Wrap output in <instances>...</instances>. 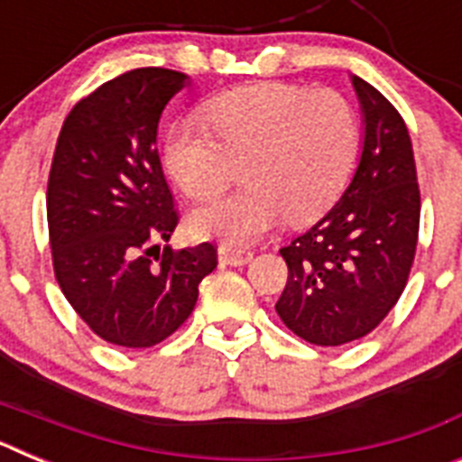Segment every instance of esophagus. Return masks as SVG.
I'll use <instances>...</instances> for the list:
<instances>
[{
	"instance_id": "esophagus-1",
	"label": "esophagus",
	"mask_w": 462,
	"mask_h": 462,
	"mask_svg": "<svg viewBox=\"0 0 462 462\" xmlns=\"http://www.w3.org/2000/svg\"><path fill=\"white\" fill-rule=\"evenodd\" d=\"M219 263L224 266H245V263H250L252 261V252L243 250V247H234V245L222 243L219 245Z\"/></svg>"
}]
</instances>
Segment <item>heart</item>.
Returning <instances> with one entry per match:
<instances>
[{
	"mask_svg": "<svg viewBox=\"0 0 462 462\" xmlns=\"http://www.w3.org/2000/svg\"><path fill=\"white\" fill-rule=\"evenodd\" d=\"M203 122L173 126L164 166L196 201L222 194L243 164L245 189L191 215L199 236L250 245L284 215H319L352 171L358 148L356 110L340 92L261 83L208 101Z\"/></svg>",
	"mask_w": 462,
	"mask_h": 462,
	"instance_id": "heart-1",
	"label": "heart"
}]
</instances>
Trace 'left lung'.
I'll return each mask as SVG.
<instances>
[{"mask_svg": "<svg viewBox=\"0 0 462 462\" xmlns=\"http://www.w3.org/2000/svg\"><path fill=\"white\" fill-rule=\"evenodd\" d=\"M363 150L340 201L282 247L287 287L275 310L298 337L321 346L358 340L398 303L414 263L421 194L405 120L354 76Z\"/></svg>", "mask_w": 462, "mask_h": 462, "instance_id": "8db88e82", "label": "left lung"}]
</instances>
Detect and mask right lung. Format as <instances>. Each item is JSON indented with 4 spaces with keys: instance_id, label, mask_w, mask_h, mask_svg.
Wrapping results in <instances>:
<instances>
[{
    "instance_id": "right-lung-1",
    "label": "right lung",
    "mask_w": 462,
    "mask_h": 462,
    "mask_svg": "<svg viewBox=\"0 0 462 462\" xmlns=\"http://www.w3.org/2000/svg\"><path fill=\"white\" fill-rule=\"evenodd\" d=\"M187 76L126 71L73 106L48 175V234L57 284L92 333L145 349L180 328L217 247L159 250L178 226L157 152V126Z\"/></svg>"
}]
</instances>
